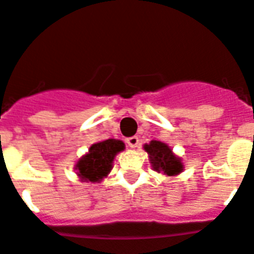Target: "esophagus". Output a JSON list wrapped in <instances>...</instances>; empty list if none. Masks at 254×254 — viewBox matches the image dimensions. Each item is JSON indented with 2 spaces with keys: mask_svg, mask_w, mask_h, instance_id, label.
I'll use <instances>...</instances> for the list:
<instances>
[{
  "mask_svg": "<svg viewBox=\"0 0 254 254\" xmlns=\"http://www.w3.org/2000/svg\"><path fill=\"white\" fill-rule=\"evenodd\" d=\"M127 146L131 147V148H135V147L138 146V143H139V139H138V137H130V138H127Z\"/></svg>",
  "mask_w": 254,
  "mask_h": 254,
  "instance_id": "34e87169",
  "label": "esophagus"
}]
</instances>
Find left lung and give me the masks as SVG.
<instances>
[{
    "instance_id": "8db88e82",
    "label": "left lung",
    "mask_w": 254,
    "mask_h": 254,
    "mask_svg": "<svg viewBox=\"0 0 254 254\" xmlns=\"http://www.w3.org/2000/svg\"><path fill=\"white\" fill-rule=\"evenodd\" d=\"M144 150L150 155V161L156 172H163L168 176H176L182 172V163L176 157L169 147L159 140H151L150 144H144Z\"/></svg>"
}]
</instances>
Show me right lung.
<instances>
[{"mask_svg":"<svg viewBox=\"0 0 254 254\" xmlns=\"http://www.w3.org/2000/svg\"><path fill=\"white\" fill-rule=\"evenodd\" d=\"M121 140L107 139L90 147L89 153L78 160L76 169L82 181L98 182L110 173L112 161L117 152L124 150Z\"/></svg>","mask_w":254,"mask_h":254,"instance_id":"right-lung-1","label":"right lung"}]
</instances>
